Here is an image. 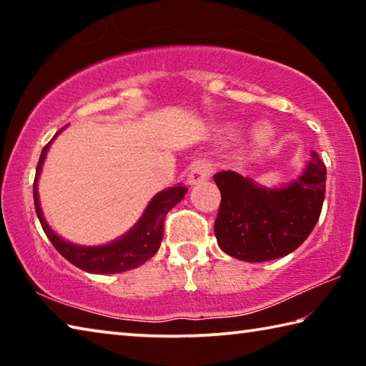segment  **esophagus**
<instances>
[{
  "mask_svg": "<svg viewBox=\"0 0 366 366\" xmlns=\"http://www.w3.org/2000/svg\"><path fill=\"white\" fill-rule=\"evenodd\" d=\"M209 176H212V166H209V163H207V161H197V163L190 168L187 182L190 185L202 184L208 181Z\"/></svg>",
  "mask_w": 366,
  "mask_h": 366,
  "instance_id": "obj_1",
  "label": "esophagus"
}]
</instances>
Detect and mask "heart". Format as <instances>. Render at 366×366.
Wrapping results in <instances>:
<instances>
[{
	"label": "heart",
	"instance_id": "1",
	"mask_svg": "<svg viewBox=\"0 0 366 366\" xmlns=\"http://www.w3.org/2000/svg\"><path fill=\"white\" fill-rule=\"evenodd\" d=\"M272 140V132L268 126H262L257 129L255 135H253V142H255L257 148H264L271 144Z\"/></svg>",
	"mask_w": 366,
	"mask_h": 366
}]
</instances>
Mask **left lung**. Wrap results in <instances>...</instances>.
Here are the masks:
<instances>
[{
    "instance_id": "1",
    "label": "left lung",
    "mask_w": 366,
    "mask_h": 366,
    "mask_svg": "<svg viewBox=\"0 0 366 366\" xmlns=\"http://www.w3.org/2000/svg\"><path fill=\"white\" fill-rule=\"evenodd\" d=\"M221 192L214 235L222 252L249 263L286 257L305 242L318 222L326 192V166L317 152L295 181L264 187L234 171L213 176Z\"/></svg>"
}]
</instances>
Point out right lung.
I'll return each mask as SVG.
<instances>
[{
  "mask_svg": "<svg viewBox=\"0 0 366 366\" xmlns=\"http://www.w3.org/2000/svg\"><path fill=\"white\" fill-rule=\"evenodd\" d=\"M64 129L66 127L61 129L58 134L63 132ZM58 134L54 135L51 142L58 137ZM51 142L43 148L39 164H36L34 181V203L43 231H45L46 237L53 244L54 249L74 266H77V268L86 272H94V274H116V272L139 268L147 259H150L158 252L161 240H163L164 216L168 214L169 209H172V207H176L182 200L184 195L187 194V189L182 184H177L176 187L158 192L148 202L140 219L126 234L121 235L119 239L113 240V242L95 247L72 244L69 240H64L49 227L40 207L39 177L41 174V166L45 163L48 148L51 145Z\"/></svg>",
  "mask_w": 366,
  "mask_h": 366,
  "instance_id": "right-lung-1",
  "label": "right lung"
}]
</instances>
